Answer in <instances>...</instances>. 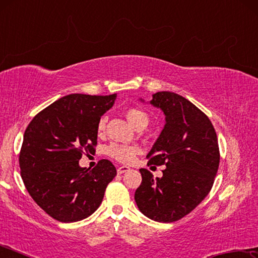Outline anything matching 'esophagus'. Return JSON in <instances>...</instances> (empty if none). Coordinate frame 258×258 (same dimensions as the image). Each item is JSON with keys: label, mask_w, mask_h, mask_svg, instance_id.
<instances>
[{"label": "esophagus", "mask_w": 258, "mask_h": 258, "mask_svg": "<svg viewBox=\"0 0 258 258\" xmlns=\"http://www.w3.org/2000/svg\"><path fill=\"white\" fill-rule=\"evenodd\" d=\"M130 167L128 166H119V167H117V173L118 174H124L126 172L130 171Z\"/></svg>", "instance_id": "esophagus-1"}]
</instances>
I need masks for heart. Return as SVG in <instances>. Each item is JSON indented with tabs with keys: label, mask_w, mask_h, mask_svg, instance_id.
Here are the masks:
<instances>
[{
	"label": "heart",
	"mask_w": 258,
	"mask_h": 258,
	"mask_svg": "<svg viewBox=\"0 0 258 258\" xmlns=\"http://www.w3.org/2000/svg\"><path fill=\"white\" fill-rule=\"evenodd\" d=\"M125 116L130 124L137 130H142L149 123V117L147 113L139 108H128L125 111ZM107 117L102 116L97 124V131L99 134H102L106 130ZM140 154V149L137 146H123V145H111L108 148V155L119 163L128 164L133 161L135 156Z\"/></svg>",
	"instance_id": "obj_1"
}]
</instances>
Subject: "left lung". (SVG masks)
<instances>
[{
    "label": "left lung",
    "mask_w": 258,
    "mask_h": 258,
    "mask_svg": "<svg viewBox=\"0 0 258 258\" xmlns=\"http://www.w3.org/2000/svg\"><path fill=\"white\" fill-rule=\"evenodd\" d=\"M150 103L163 110L166 124L152 146L148 165H165L163 176L140 169L142 182L134 199L143 215L171 223L191 213L211 191L220 165L212 121L189 100L163 91Z\"/></svg>",
    "instance_id": "left-lung-1"
}]
</instances>
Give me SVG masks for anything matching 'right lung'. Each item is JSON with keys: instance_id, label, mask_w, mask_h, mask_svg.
I'll return each mask as SVG.
<instances>
[{"instance_id": "right-lung-1", "label": "right lung", "mask_w": 258, "mask_h": 258, "mask_svg": "<svg viewBox=\"0 0 258 258\" xmlns=\"http://www.w3.org/2000/svg\"><path fill=\"white\" fill-rule=\"evenodd\" d=\"M116 97L66 95L38 112L25 131L21 178L34 202L56 221L71 223L92 215L116 176L108 159L93 169L78 164L84 151H94L97 124Z\"/></svg>"}]
</instances>
